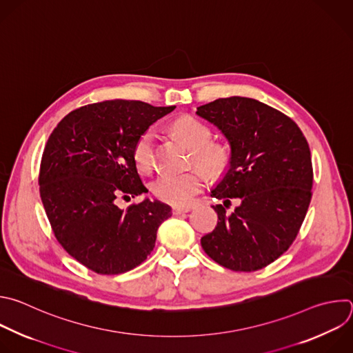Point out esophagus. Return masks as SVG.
I'll return each mask as SVG.
<instances>
[{
	"label": "esophagus",
	"mask_w": 353,
	"mask_h": 353,
	"mask_svg": "<svg viewBox=\"0 0 353 353\" xmlns=\"http://www.w3.org/2000/svg\"><path fill=\"white\" fill-rule=\"evenodd\" d=\"M189 210H190V207H179V205H175V207H172V214L179 216V214H182V213H188Z\"/></svg>",
	"instance_id": "obj_1"
}]
</instances>
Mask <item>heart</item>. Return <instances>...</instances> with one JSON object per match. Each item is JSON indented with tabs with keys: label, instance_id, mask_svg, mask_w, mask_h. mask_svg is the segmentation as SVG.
<instances>
[{
	"label": "heart",
	"instance_id": "b5f03b06",
	"mask_svg": "<svg viewBox=\"0 0 353 353\" xmlns=\"http://www.w3.org/2000/svg\"><path fill=\"white\" fill-rule=\"evenodd\" d=\"M172 132L193 150L194 163L208 176L221 178L231 165V152L228 146L210 142V128L192 115H183L172 123ZM133 160L142 172H150L154 167V132L145 130L137 137L133 146ZM205 183V175L200 170L188 174H167L160 176L153 192L157 199L174 204L186 205L192 201Z\"/></svg>",
	"mask_w": 353,
	"mask_h": 353
}]
</instances>
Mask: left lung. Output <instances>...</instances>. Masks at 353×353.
I'll use <instances>...</instances> for the list:
<instances>
[{
  "label": "left lung",
  "mask_w": 353,
  "mask_h": 353,
  "mask_svg": "<svg viewBox=\"0 0 353 353\" xmlns=\"http://www.w3.org/2000/svg\"><path fill=\"white\" fill-rule=\"evenodd\" d=\"M196 114L228 139L231 165L211 196L219 223L200 241L208 257L232 271L260 270L295 241L312 200L307 140L285 114L248 97L219 99ZM239 205L228 214L230 199Z\"/></svg>",
  "instance_id": "1"
}]
</instances>
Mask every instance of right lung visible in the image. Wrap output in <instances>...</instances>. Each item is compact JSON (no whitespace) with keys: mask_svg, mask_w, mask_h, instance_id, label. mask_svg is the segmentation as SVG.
<instances>
[{"mask_svg":"<svg viewBox=\"0 0 353 353\" xmlns=\"http://www.w3.org/2000/svg\"><path fill=\"white\" fill-rule=\"evenodd\" d=\"M175 110L136 100H107L70 111L50 134L39 185L58 243L89 270L115 275L142 264L171 207L145 199L121 210L118 196L149 190L133 160L137 137Z\"/></svg>","mask_w":353,"mask_h":353,"instance_id":"1","label":"right lung"}]
</instances>
